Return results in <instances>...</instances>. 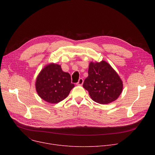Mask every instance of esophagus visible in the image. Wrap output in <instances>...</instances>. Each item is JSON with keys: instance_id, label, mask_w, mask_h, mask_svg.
<instances>
[{"instance_id": "1", "label": "esophagus", "mask_w": 155, "mask_h": 155, "mask_svg": "<svg viewBox=\"0 0 155 155\" xmlns=\"http://www.w3.org/2000/svg\"><path fill=\"white\" fill-rule=\"evenodd\" d=\"M83 83H84L83 78H80L78 80V82L77 83V85H82L83 84Z\"/></svg>"}]
</instances>
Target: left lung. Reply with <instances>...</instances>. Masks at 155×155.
I'll return each mask as SVG.
<instances>
[{
	"label": "left lung",
	"instance_id": "obj_1",
	"mask_svg": "<svg viewBox=\"0 0 155 155\" xmlns=\"http://www.w3.org/2000/svg\"><path fill=\"white\" fill-rule=\"evenodd\" d=\"M88 73L83 87L94 102L107 104L116 101L122 93L123 81L107 62L91 61Z\"/></svg>",
	"mask_w": 155,
	"mask_h": 155
}]
</instances>
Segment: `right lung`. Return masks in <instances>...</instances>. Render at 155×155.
<instances>
[{
    "mask_svg": "<svg viewBox=\"0 0 155 155\" xmlns=\"http://www.w3.org/2000/svg\"><path fill=\"white\" fill-rule=\"evenodd\" d=\"M36 91L45 101L56 104L64 100L75 87L71 83V76L62 70L61 65L48 64L41 70L36 83Z\"/></svg>",
    "mask_w": 155,
    "mask_h": 155,
    "instance_id": "add662e5",
    "label": "right lung"
}]
</instances>
